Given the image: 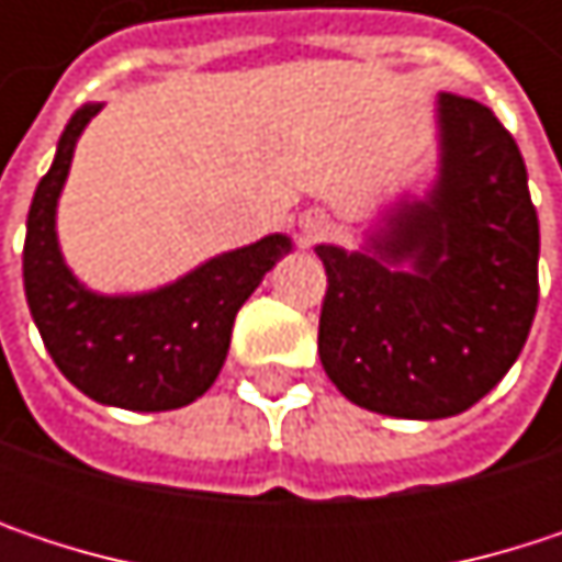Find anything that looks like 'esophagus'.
<instances>
[{
    "instance_id": "1",
    "label": "esophagus",
    "mask_w": 562,
    "mask_h": 562,
    "mask_svg": "<svg viewBox=\"0 0 562 562\" xmlns=\"http://www.w3.org/2000/svg\"><path fill=\"white\" fill-rule=\"evenodd\" d=\"M328 231H331V217H328L322 207H312V211H305V214L299 217V234H302V240H305V244L322 240Z\"/></svg>"
}]
</instances>
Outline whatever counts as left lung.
I'll list each match as a JSON object with an SVG mask.
<instances>
[{"instance_id":"8db88e82","label":"left lung","mask_w":562,"mask_h":562,"mask_svg":"<svg viewBox=\"0 0 562 562\" xmlns=\"http://www.w3.org/2000/svg\"><path fill=\"white\" fill-rule=\"evenodd\" d=\"M439 175L400 198L364 250L315 247L328 292L318 358L351 403L442 419L517 361L537 312L540 224L514 136L479 100L439 93Z\"/></svg>"}]
</instances>
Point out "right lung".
<instances>
[{
	"mask_svg": "<svg viewBox=\"0 0 562 562\" xmlns=\"http://www.w3.org/2000/svg\"><path fill=\"white\" fill-rule=\"evenodd\" d=\"M97 113L100 103H87L70 116L55 162L35 188L22 254L25 299L57 371L77 391L136 413L178 409L217 381L240 305L292 250V240L270 234L153 292L87 289L60 257L55 217L74 146Z\"/></svg>",
	"mask_w": 562,
	"mask_h": 562,
	"instance_id": "1",
	"label": "right lung"
}]
</instances>
